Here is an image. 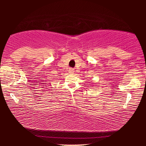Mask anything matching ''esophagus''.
Masks as SVG:
<instances>
[{"label": "esophagus", "instance_id": "1", "mask_svg": "<svg viewBox=\"0 0 146 146\" xmlns=\"http://www.w3.org/2000/svg\"><path fill=\"white\" fill-rule=\"evenodd\" d=\"M69 73H74V71H74V69H72V68H70V70H69Z\"/></svg>", "mask_w": 146, "mask_h": 146}]
</instances>
